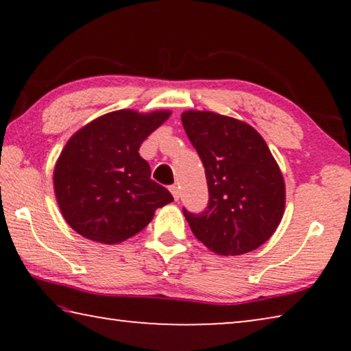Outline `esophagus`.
<instances>
[{
  "label": "esophagus",
  "instance_id": "1",
  "mask_svg": "<svg viewBox=\"0 0 351 351\" xmlns=\"http://www.w3.org/2000/svg\"><path fill=\"white\" fill-rule=\"evenodd\" d=\"M170 192H171V195H173L175 201L180 199V187H178V186H170Z\"/></svg>",
  "mask_w": 351,
  "mask_h": 351
}]
</instances>
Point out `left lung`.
I'll return each mask as SVG.
<instances>
[{"label": "left lung", "instance_id": "left-lung-1", "mask_svg": "<svg viewBox=\"0 0 351 351\" xmlns=\"http://www.w3.org/2000/svg\"><path fill=\"white\" fill-rule=\"evenodd\" d=\"M204 165L206 210L182 209L193 235L219 255H241L276 232L285 210V182L263 138L237 119L210 111L181 116Z\"/></svg>", "mask_w": 351, "mask_h": 351}]
</instances>
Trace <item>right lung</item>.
I'll list each match as a JSON object with an SVG mask.
<instances>
[{
    "instance_id": "1",
    "label": "right lung",
    "mask_w": 351,
    "mask_h": 351,
    "mask_svg": "<svg viewBox=\"0 0 351 351\" xmlns=\"http://www.w3.org/2000/svg\"><path fill=\"white\" fill-rule=\"evenodd\" d=\"M170 116L119 110L97 117L64 145L54 170V190L66 223L77 234L116 245L141 232L154 210L173 201L150 178L139 147Z\"/></svg>"
}]
</instances>
